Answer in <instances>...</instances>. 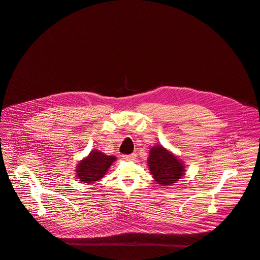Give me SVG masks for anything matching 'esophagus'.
<instances>
[{"mask_svg":"<svg viewBox=\"0 0 260 260\" xmlns=\"http://www.w3.org/2000/svg\"><path fill=\"white\" fill-rule=\"evenodd\" d=\"M136 157H137V155H136L135 153L129 154V155H123V156H122V158H123L124 160H127V161H133V160L136 159Z\"/></svg>","mask_w":260,"mask_h":260,"instance_id":"obj_1","label":"esophagus"}]
</instances>
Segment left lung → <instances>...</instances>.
I'll use <instances>...</instances> for the list:
<instances>
[{"label": "left lung", "mask_w": 260, "mask_h": 260, "mask_svg": "<svg viewBox=\"0 0 260 260\" xmlns=\"http://www.w3.org/2000/svg\"><path fill=\"white\" fill-rule=\"evenodd\" d=\"M148 166L154 181L160 186H171L184 176L185 165L177 156L157 145L151 148Z\"/></svg>", "instance_id": "obj_1"}]
</instances>
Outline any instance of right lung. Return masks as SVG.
Here are the masks:
<instances>
[{"label":"right lung","instance_id":"obj_1","mask_svg":"<svg viewBox=\"0 0 260 260\" xmlns=\"http://www.w3.org/2000/svg\"><path fill=\"white\" fill-rule=\"evenodd\" d=\"M115 160V156L105 155L98 150L91 151L88 156L80 160L76 165L75 170L78 181L83 184L100 181Z\"/></svg>","mask_w":260,"mask_h":260}]
</instances>
